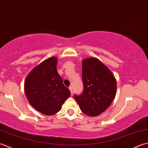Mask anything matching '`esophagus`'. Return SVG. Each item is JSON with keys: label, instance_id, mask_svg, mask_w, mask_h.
Returning a JSON list of instances; mask_svg holds the SVG:
<instances>
[{"label": "esophagus", "instance_id": "obj_1", "mask_svg": "<svg viewBox=\"0 0 148 148\" xmlns=\"http://www.w3.org/2000/svg\"><path fill=\"white\" fill-rule=\"evenodd\" d=\"M69 89H70V91L71 92V94L72 95H73V88H72V87L71 86L69 87Z\"/></svg>", "mask_w": 148, "mask_h": 148}]
</instances>
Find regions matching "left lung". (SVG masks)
Here are the masks:
<instances>
[{"label": "left lung", "mask_w": 148, "mask_h": 148, "mask_svg": "<svg viewBox=\"0 0 148 148\" xmlns=\"http://www.w3.org/2000/svg\"><path fill=\"white\" fill-rule=\"evenodd\" d=\"M84 90L74 95L86 115L95 117L103 112L115 98L117 84L112 73L99 59L90 57L82 61Z\"/></svg>", "instance_id": "8db88e82"}]
</instances>
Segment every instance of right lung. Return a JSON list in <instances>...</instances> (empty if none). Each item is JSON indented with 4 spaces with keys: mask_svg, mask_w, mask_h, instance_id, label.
Wrapping results in <instances>:
<instances>
[{
    "mask_svg": "<svg viewBox=\"0 0 148 148\" xmlns=\"http://www.w3.org/2000/svg\"><path fill=\"white\" fill-rule=\"evenodd\" d=\"M57 62L56 57L41 62L30 72L24 84L29 103L38 112L47 116L58 112L71 95L57 71Z\"/></svg>",
    "mask_w": 148,
    "mask_h": 148,
    "instance_id": "obj_1",
    "label": "right lung"
}]
</instances>
